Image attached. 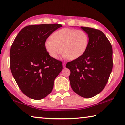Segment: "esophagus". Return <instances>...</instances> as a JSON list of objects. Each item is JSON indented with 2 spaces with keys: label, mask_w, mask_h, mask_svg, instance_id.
<instances>
[{
  "label": "esophagus",
  "mask_w": 125,
  "mask_h": 125,
  "mask_svg": "<svg viewBox=\"0 0 125 125\" xmlns=\"http://www.w3.org/2000/svg\"><path fill=\"white\" fill-rule=\"evenodd\" d=\"M62 66H63V67H64V68L65 67V66H66V63H65V62H63V63H62Z\"/></svg>",
  "instance_id": "1"
}]
</instances>
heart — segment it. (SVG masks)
I'll list each match as a JSON object with an SVG mask.
<instances>
[{
  "label": "heart",
  "mask_w": 125,
  "mask_h": 125,
  "mask_svg": "<svg viewBox=\"0 0 125 125\" xmlns=\"http://www.w3.org/2000/svg\"><path fill=\"white\" fill-rule=\"evenodd\" d=\"M51 39L45 42V47L49 56L57 59L63 53L65 58L74 60L83 56L88 48L89 37L88 34L82 30L62 28L54 32Z\"/></svg>",
  "instance_id": "obj_1"
}]
</instances>
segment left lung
Returning a JSON list of instances; mask_svg holds the SVG:
<instances>
[{"mask_svg": "<svg viewBox=\"0 0 125 125\" xmlns=\"http://www.w3.org/2000/svg\"><path fill=\"white\" fill-rule=\"evenodd\" d=\"M88 34L89 42L81 57L68 62L72 90L83 98L100 93L108 81L113 68V49L105 34L97 29L81 27Z\"/></svg>", "mask_w": 125, "mask_h": 125, "instance_id": "1", "label": "left lung"}]
</instances>
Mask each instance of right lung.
<instances>
[{
    "label": "right lung",
    "instance_id": "right-lung-1",
    "mask_svg": "<svg viewBox=\"0 0 125 125\" xmlns=\"http://www.w3.org/2000/svg\"><path fill=\"white\" fill-rule=\"evenodd\" d=\"M61 27L59 24L28 25L13 41L10 53L11 71L20 89L29 98L47 97L62 71V62L51 57L45 47L48 37Z\"/></svg>",
    "mask_w": 125,
    "mask_h": 125
}]
</instances>
